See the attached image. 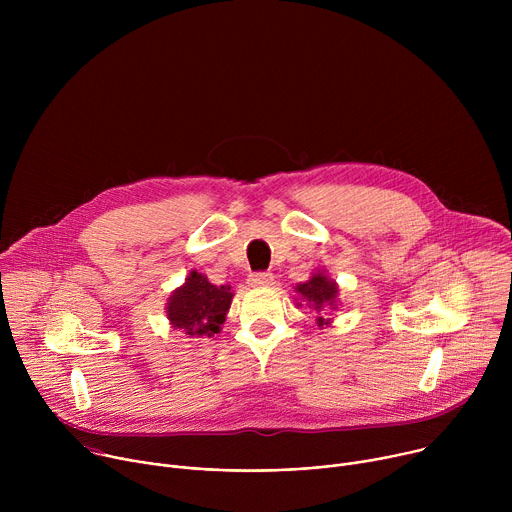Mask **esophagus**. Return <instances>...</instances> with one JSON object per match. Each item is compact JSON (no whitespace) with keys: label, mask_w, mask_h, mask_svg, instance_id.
<instances>
[{"label":"esophagus","mask_w":512,"mask_h":512,"mask_svg":"<svg viewBox=\"0 0 512 512\" xmlns=\"http://www.w3.org/2000/svg\"><path fill=\"white\" fill-rule=\"evenodd\" d=\"M273 283V275L267 271H259V273H251L249 275V285L253 287H267Z\"/></svg>","instance_id":"1"}]
</instances>
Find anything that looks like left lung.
<instances>
[{
	"label": "left lung",
	"instance_id": "1",
	"mask_svg": "<svg viewBox=\"0 0 512 512\" xmlns=\"http://www.w3.org/2000/svg\"><path fill=\"white\" fill-rule=\"evenodd\" d=\"M296 291L300 300H304L310 308H314L316 312L320 310H336V302H338V285L334 279H330L324 271H316L308 281L298 283ZM302 306V304H300ZM328 324V320H324L322 316L318 318V326Z\"/></svg>",
	"mask_w": 512,
	"mask_h": 512
}]
</instances>
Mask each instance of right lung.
<instances>
[{
	"mask_svg": "<svg viewBox=\"0 0 512 512\" xmlns=\"http://www.w3.org/2000/svg\"><path fill=\"white\" fill-rule=\"evenodd\" d=\"M233 296L231 285H212L206 275L190 271L184 285L168 298V320L190 338H210L221 332Z\"/></svg>",
	"mask_w": 512,
	"mask_h": 512,
	"instance_id": "right-lung-1",
	"label": "right lung"
}]
</instances>
